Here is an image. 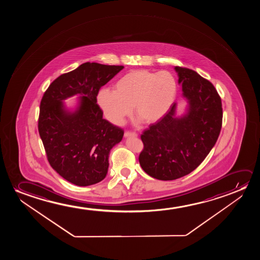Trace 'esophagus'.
Here are the masks:
<instances>
[{"label": "esophagus", "mask_w": 260, "mask_h": 260, "mask_svg": "<svg viewBox=\"0 0 260 260\" xmlns=\"http://www.w3.org/2000/svg\"><path fill=\"white\" fill-rule=\"evenodd\" d=\"M125 138H136L138 137V134L136 132H126L124 133Z\"/></svg>", "instance_id": "1"}]
</instances>
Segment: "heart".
Returning a JSON list of instances; mask_svg holds the SVG:
<instances>
[{
  "label": "heart",
  "instance_id": "1",
  "mask_svg": "<svg viewBox=\"0 0 260 260\" xmlns=\"http://www.w3.org/2000/svg\"><path fill=\"white\" fill-rule=\"evenodd\" d=\"M176 94L177 83L171 73L134 70L114 83V91L100 90L98 103L105 117L113 124H123L132 107L146 123H154L171 109Z\"/></svg>",
  "mask_w": 260,
  "mask_h": 260
}]
</instances>
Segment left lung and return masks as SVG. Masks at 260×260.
Wrapping results in <instances>:
<instances>
[{"label": "left lung", "mask_w": 260, "mask_h": 260, "mask_svg": "<svg viewBox=\"0 0 260 260\" xmlns=\"http://www.w3.org/2000/svg\"><path fill=\"white\" fill-rule=\"evenodd\" d=\"M182 96L188 106L177 114V103L141 135L139 164L160 180H174L194 171L217 142L222 127V103L211 82L188 68L175 67Z\"/></svg>", "instance_id": "obj_1"}]
</instances>
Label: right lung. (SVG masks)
Returning a JSON list of instances; mask_svg holds the SVG:
<instances>
[{
    "mask_svg": "<svg viewBox=\"0 0 260 260\" xmlns=\"http://www.w3.org/2000/svg\"><path fill=\"white\" fill-rule=\"evenodd\" d=\"M122 66L84 63L51 82L40 105L38 129L50 166L79 186L102 181L110 151L123 137L121 128L103 119L96 96ZM79 95L74 111L63 101Z\"/></svg>",
    "mask_w": 260,
    "mask_h": 260,
    "instance_id": "add662e5",
    "label": "right lung"
}]
</instances>
